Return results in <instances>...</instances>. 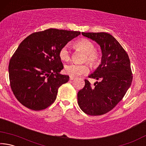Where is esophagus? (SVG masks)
<instances>
[{"instance_id":"1","label":"esophagus","mask_w":146,"mask_h":146,"mask_svg":"<svg viewBox=\"0 0 146 146\" xmlns=\"http://www.w3.org/2000/svg\"><path fill=\"white\" fill-rule=\"evenodd\" d=\"M70 79L71 80H74V79H75V77H74V76H70Z\"/></svg>"}]
</instances>
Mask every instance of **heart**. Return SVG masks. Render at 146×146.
Wrapping results in <instances>:
<instances>
[{
	"instance_id": "heart-1",
	"label": "heart",
	"mask_w": 146,
	"mask_h": 146,
	"mask_svg": "<svg viewBox=\"0 0 146 146\" xmlns=\"http://www.w3.org/2000/svg\"><path fill=\"white\" fill-rule=\"evenodd\" d=\"M77 51H80L84 54L82 62H87L91 67L95 68L100 65L102 62V54L95 49V46L93 42L88 38H82L75 42L73 45ZM59 58L62 61L68 62L71 59V55L69 51L68 47L64 46L59 51ZM89 68L87 64H71L66 65L64 68V71L68 75L76 76L88 72Z\"/></svg>"
}]
</instances>
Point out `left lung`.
Returning <instances> with one entry per match:
<instances>
[{
	"label": "left lung",
	"instance_id": "8db88e82",
	"mask_svg": "<svg viewBox=\"0 0 146 146\" xmlns=\"http://www.w3.org/2000/svg\"><path fill=\"white\" fill-rule=\"evenodd\" d=\"M99 44L102 53L101 64L89 78L100 80L94 86L88 80L78 91V104L87 115L97 116L113 110L122 99L133 80L129 56L110 34L82 33Z\"/></svg>",
	"mask_w": 146,
	"mask_h": 146
}]
</instances>
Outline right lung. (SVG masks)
Returning a JSON list of instances; mask_svg holds the SVG:
<instances>
[{"instance_id":"1","label":"right lung","mask_w":146,"mask_h":146,"mask_svg":"<svg viewBox=\"0 0 146 146\" xmlns=\"http://www.w3.org/2000/svg\"><path fill=\"white\" fill-rule=\"evenodd\" d=\"M80 34L50 28L29 35L20 44L8 67L11 90L20 103L40 111L55 102L59 87L70 78L59 73L64 68L59 51Z\"/></svg>"}]
</instances>
